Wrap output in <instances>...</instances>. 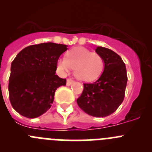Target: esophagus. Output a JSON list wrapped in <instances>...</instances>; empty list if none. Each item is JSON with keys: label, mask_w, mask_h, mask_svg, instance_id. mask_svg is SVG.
<instances>
[{"label": "esophagus", "mask_w": 152, "mask_h": 152, "mask_svg": "<svg viewBox=\"0 0 152 152\" xmlns=\"http://www.w3.org/2000/svg\"><path fill=\"white\" fill-rule=\"evenodd\" d=\"M73 83H74V81L72 80V79H66V86H71Z\"/></svg>", "instance_id": "1"}]
</instances>
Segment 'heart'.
Returning <instances> with one entry per match:
<instances>
[{
	"label": "heart",
	"mask_w": 152,
	"mask_h": 152,
	"mask_svg": "<svg viewBox=\"0 0 152 152\" xmlns=\"http://www.w3.org/2000/svg\"><path fill=\"white\" fill-rule=\"evenodd\" d=\"M103 60L100 55L84 47L70 49L65 58L57 61V68L61 73L65 74L73 68L76 79L86 83L97 79L103 71Z\"/></svg>",
	"instance_id": "obj_1"
}]
</instances>
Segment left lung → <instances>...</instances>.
<instances>
[{"mask_svg":"<svg viewBox=\"0 0 152 152\" xmlns=\"http://www.w3.org/2000/svg\"><path fill=\"white\" fill-rule=\"evenodd\" d=\"M95 52L103 60V72L95 83L84 84V90L76 101L86 113L103 118L114 113L123 102L127 69L121 57L111 49L97 46Z\"/></svg>","mask_w":152,"mask_h":152,"instance_id":"obj_1","label":"left lung"}]
</instances>
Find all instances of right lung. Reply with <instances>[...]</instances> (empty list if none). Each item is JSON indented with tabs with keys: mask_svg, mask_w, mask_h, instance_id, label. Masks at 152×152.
Masks as SVG:
<instances>
[{
	"mask_svg": "<svg viewBox=\"0 0 152 152\" xmlns=\"http://www.w3.org/2000/svg\"><path fill=\"white\" fill-rule=\"evenodd\" d=\"M67 46L54 42L32 45L22 49L11 64L9 97L14 110L34 118L50 109L58 88L66 79L55 74L57 61Z\"/></svg>",
	"mask_w": 152,
	"mask_h": 152,
	"instance_id": "obj_1",
	"label": "right lung"
}]
</instances>
